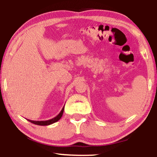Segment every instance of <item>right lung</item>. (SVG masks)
Listing matches in <instances>:
<instances>
[{"instance_id":"right-lung-1","label":"right lung","mask_w":157,"mask_h":157,"mask_svg":"<svg viewBox=\"0 0 157 157\" xmlns=\"http://www.w3.org/2000/svg\"><path fill=\"white\" fill-rule=\"evenodd\" d=\"M63 111H64V106L63 107V108H62L61 112H60L59 114L56 116V117L53 118V119H51L46 120V121H32V120H30V119H27V120L31 122V123H33L34 124H36V125L48 126V125H50V124H52L53 123H55V122L59 121V120L61 118L62 115H63Z\"/></svg>"}]
</instances>
